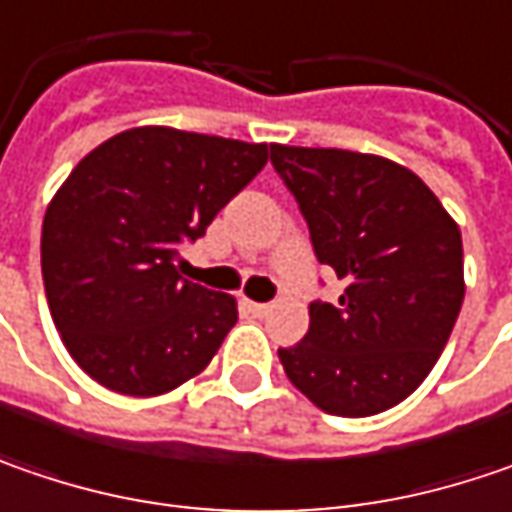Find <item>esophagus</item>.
Returning a JSON list of instances; mask_svg holds the SVG:
<instances>
[{"mask_svg":"<svg viewBox=\"0 0 512 512\" xmlns=\"http://www.w3.org/2000/svg\"><path fill=\"white\" fill-rule=\"evenodd\" d=\"M243 306H246V312H249V315H255V318H263V315L269 312V303H255V300H243Z\"/></svg>","mask_w":512,"mask_h":512,"instance_id":"esophagus-1","label":"esophagus"}]
</instances>
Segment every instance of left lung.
Wrapping results in <instances>:
<instances>
[{
	"label": "left lung",
	"mask_w": 512,
	"mask_h": 512,
	"mask_svg": "<svg viewBox=\"0 0 512 512\" xmlns=\"http://www.w3.org/2000/svg\"><path fill=\"white\" fill-rule=\"evenodd\" d=\"M321 263L344 292L309 306V332L278 349L286 378L329 415H378L421 387L464 300L458 223L430 186L378 154L272 145Z\"/></svg>",
	"instance_id": "obj_1"
}]
</instances>
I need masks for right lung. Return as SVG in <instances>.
I'll list each match as a JSON object with an SVG mask.
<instances>
[{
    "mask_svg": "<svg viewBox=\"0 0 512 512\" xmlns=\"http://www.w3.org/2000/svg\"><path fill=\"white\" fill-rule=\"evenodd\" d=\"M269 160L266 143L140 125L85 154L42 223V280L62 344L120 395L171 392L209 367L237 300L180 275V243L206 234Z\"/></svg>",
    "mask_w": 512,
    "mask_h": 512,
    "instance_id": "1",
    "label": "right lung"
}]
</instances>
